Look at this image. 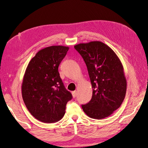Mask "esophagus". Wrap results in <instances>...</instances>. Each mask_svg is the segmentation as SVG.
<instances>
[{
  "mask_svg": "<svg viewBox=\"0 0 148 148\" xmlns=\"http://www.w3.org/2000/svg\"><path fill=\"white\" fill-rule=\"evenodd\" d=\"M72 96H73L74 98H75L76 96V95H77V92L76 90L73 91V92H72Z\"/></svg>",
  "mask_w": 148,
  "mask_h": 148,
  "instance_id": "34e87169",
  "label": "esophagus"
}]
</instances>
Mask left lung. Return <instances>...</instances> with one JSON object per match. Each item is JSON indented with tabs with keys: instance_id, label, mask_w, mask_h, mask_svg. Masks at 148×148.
Instances as JSON below:
<instances>
[{
	"instance_id": "1",
	"label": "left lung",
	"mask_w": 148,
	"mask_h": 148,
	"mask_svg": "<svg viewBox=\"0 0 148 148\" xmlns=\"http://www.w3.org/2000/svg\"><path fill=\"white\" fill-rule=\"evenodd\" d=\"M74 48L87 65L92 88L90 101L82 106L83 111L94 119L110 116L120 107L127 89L120 59L111 48L101 41L79 43Z\"/></svg>"
}]
</instances>
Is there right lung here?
Masks as SVG:
<instances>
[{"mask_svg":"<svg viewBox=\"0 0 148 148\" xmlns=\"http://www.w3.org/2000/svg\"><path fill=\"white\" fill-rule=\"evenodd\" d=\"M69 47L51 46L40 50L29 61L22 83V96L32 116L45 123L60 120L71 93L66 90L58 67Z\"/></svg>","mask_w":148,"mask_h":148,"instance_id":"right-lung-1","label":"right lung"}]
</instances>
